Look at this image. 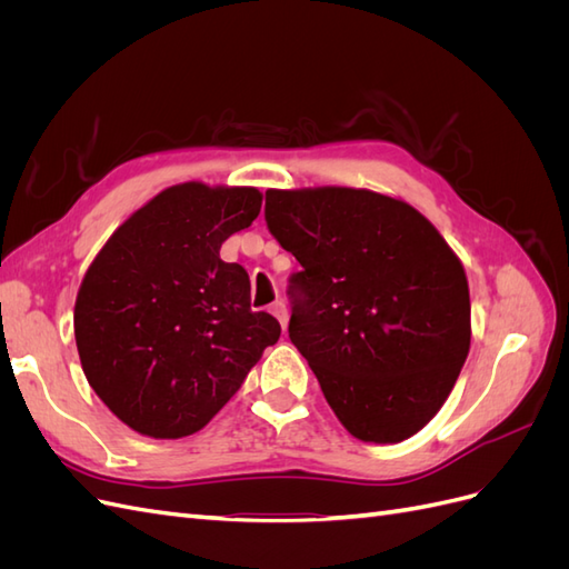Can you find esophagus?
Returning <instances> with one entry per match:
<instances>
[{
    "instance_id": "1",
    "label": "esophagus",
    "mask_w": 569,
    "mask_h": 569,
    "mask_svg": "<svg viewBox=\"0 0 569 569\" xmlns=\"http://www.w3.org/2000/svg\"><path fill=\"white\" fill-rule=\"evenodd\" d=\"M270 313L280 320V325H282V330H287V322H289V313H287V306L282 303V301H274L272 306H270Z\"/></svg>"
}]
</instances>
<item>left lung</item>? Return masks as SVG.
<instances>
[{
  "label": "left lung",
  "instance_id": "8db88e82",
  "mask_svg": "<svg viewBox=\"0 0 569 569\" xmlns=\"http://www.w3.org/2000/svg\"><path fill=\"white\" fill-rule=\"evenodd\" d=\"M266 222L301 263L289 339L360 441L399 443L432 420L470 351V289L439 230L370 189H268Z\"/></svg>",
  "mask_w": 569,
  "mask_h": 569
}]
</instances>
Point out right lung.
<instances>
[{
	"label": "right lung",
	"mask_w": 569,
	"mask_h": 569,
	"mask_svg": "<svg viewBox=\"0 0 569 569\" xmlns=\"http://www.w3.org/2000/svg\"><path fill=\"white\" fill-rule=\"evenodd\" d=\"M261 201L256 187H168L84 272L73 316L82 372L134 432H199L280 339L278 320L251 311L247 270L220 258Z\"/></svg>",
	"instance_id": "obj_1"
}]
</instances>
